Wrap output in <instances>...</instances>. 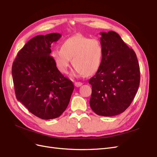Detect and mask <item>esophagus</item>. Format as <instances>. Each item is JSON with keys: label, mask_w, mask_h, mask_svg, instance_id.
I'll list each match as a JSON object with an SVG mask.
<instances>
[{"label": "esophagus", "mask_w": 157, "mask_h": 157, "mask_svg": "<svg viewBox=\"0 0 157 157\" xmlns=\"http://www.w3.org/2000/svg\"><path fill=\"white\" fill-rule=\"evenodd\" d=\"M82 83L80 82H75V86L76 87H80V86H82Z\"/></svg>", "instance_id": "34e87169"}]
</instances>
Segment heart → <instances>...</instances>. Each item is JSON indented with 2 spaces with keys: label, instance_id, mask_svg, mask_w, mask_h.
Segmentation results:
<instances>
[{
  "label": "heart",
  "instance_id": "b5f03b06",
  "mask_svg": "<svg viewBox=\"0 0 157 157\" xmlns=\"http://www.w3.org/2000/svg\"><path fill=\"white\" fill-rule=\"evenodd\" d=\"M103 48L100 40L82 35H76L65 40L61 48L52 50L51 56L60 72L67 73L71 59L75 66L73 75L90 76L100 67Z\"/></svg>",
  "mask_w": 157,
  "mask_h": 157
}]
</instances>
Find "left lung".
I'll use <instances>...</instances> for the list:
<instances>
[{
    "label": "left lung",
    "mask_w": 157,
    "mask_h": 157,
    "mask_svg": "<svg viewBox=\"0 0 157 157\" xmlns=\"http://www.w3.org/2000/svg\"><path fill=\"white\" fill-rule=\"evenodd\" d=\"M103 55L100 67L89 80L92 85L90 105L99 116L124 112L137 92L140 71L136 54L115 31L101 32Z\"/></svg>",
    "instance_id": "left-lung-1"
}]
</instances>
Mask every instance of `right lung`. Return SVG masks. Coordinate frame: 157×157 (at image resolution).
<instances>
[{"mask_svg":"<svg viewBox=\"0 0 157 157\" xmlns=\"http://www.w3.org/2000/svg\"><path fill=\"white\" fill-rule=\"evenodd\" d=\"M61 36L53 33L33 37L18 52L12 65L17 99L42 119L59 117L74 90L72 81L60 73L50 56L52 43Z\"/></svg>","mask_w":157,"mask_h":157,"instance_id":"obj_1","label":"right lung"}]
</instances>
